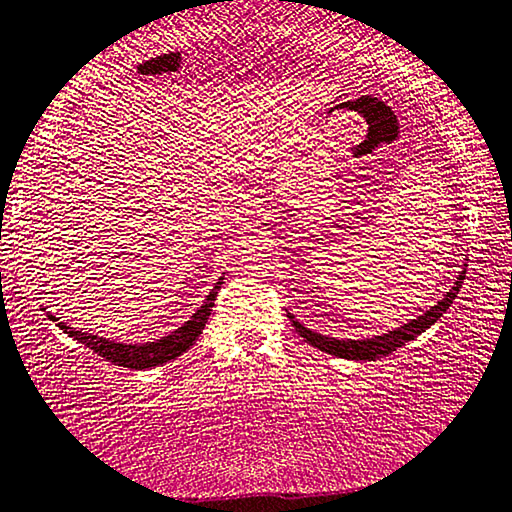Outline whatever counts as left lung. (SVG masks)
Segmentation results:
<instances>
[{
  "mask_svg": "<svg viewBox=\"0 0 512 512\" xmlns=\"http://www.w3.org/2000/svg\"><path fill=\"white\" fill-rule=\"evenodd\" d=\"M462 280H465V271L458 275L456 285L446 291L444 298L435 307H431V310L417 316L415 321L403 323L401 328L389 330L387 335H378L371 339H358V342H355V339H335V337L319 335V332H312L310 328H305L303 323H298L294 319V314H289V321H291V326L296 328L298 335L305 339V342H310L312 346L321 348V351L337 355V358H346V360H376V358H383V355L394 353L396 348L405 346L408 342H412L417 335H421L426 328H431L433 323L440 319L446 310H449L453 300H456L458 291L462 287Z\"/></svg>",
  "mask_w": 512,
  "mask_h": 512,
  "instance_id": "obj_1",
  "label": "left lung"
}]
</instances>
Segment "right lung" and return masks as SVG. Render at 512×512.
<instances>
[{
	"label": "right lung",
	"mask_w": 512,
	"mask_h": 512,
	"mask_svg": "<svg viewBox=\"0 0 512 512\" xmlns=\"http://www.w3.org/2000/svg\"><path fill=\"white\" fill-rule=\"evenodd\" d=\"M221 285H223V278L216 282L214 289L209 291V296L205 298V303L200 305V310L193 314L182 328H177L175 332H170V335L157 339V342H148V344L109 342V339H104V337L91 335V332H81V330L66 326V323L56 319V316L50 314V312H45V314L50 316L56 326L66 332V335H70L72 339H77L79 344L88 346L93 353L102 355L104 360H109V362L118 364V367H125V369H152V367H159V364H166L170 360L180 358L184 351H189L193 342H196V339L200 337L202 328H205L209 314H212L214 300H216V294H218V289H221ZM43 310H45V307H43Z\"/></svg>",
	"instance_id": "right-lung-1"
}]
</instances>
